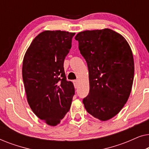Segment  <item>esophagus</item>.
I'll use <instances>...</instances> for the list:
<instances>
[{
    "instance_id": "34e87169",
    "label": "esophagus",
    "mask_w": 149,
    "mask_h": 149,
    "mask_svg": "<svg viewBox=\"0 0 149 149\" xmlns=\"http://www.w3.org/2000/svg\"><path fill=\"white\" fill-rule=\"evenodd\" d=\"M74 87H75V88H77V87H78V85H79V81H78V80H75V81H74Z\"/></svg>"
}]
</instances>
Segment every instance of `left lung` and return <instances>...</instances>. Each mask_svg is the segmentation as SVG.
Masks as SVG:
<instances>
[{"label":"left lung","instance_id":"1","mask_svg":"<svg viewBox=\"0 0 149 149\" xmlns=\"http://www.w3.org/2000/svg\"><path fill=\"white\" fill-rule=\"evenodd\" d=\"M89 70V92L83 100L90 115L106 121L121 111L132 91L134 57L121 34L109 29L85 30L75 36Z\"/></svg>","mask_w":149,"mask_h":149}]
</instances>
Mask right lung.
I'll list each match as a JSON object with an SVG mask.
<instances>
[{
    "mask_svg": "<svg viewBox=\"0 0 149 149\" xmlns=\"http://www.w3.org/2000/svg\"><path fill=\"white\" fill-rule=\"evenodd\" d=\"M74 32L45 30L34 38L23 60L22 77L26 98L33 113L56 126L70 110L74 87L66 81L64 59Z\"/></svg>",
    "mask_w": 149,
    "mask_h": 149,
    "instance_id": "1",
    "label": "right lung"
}]
</instances>
